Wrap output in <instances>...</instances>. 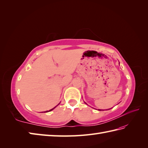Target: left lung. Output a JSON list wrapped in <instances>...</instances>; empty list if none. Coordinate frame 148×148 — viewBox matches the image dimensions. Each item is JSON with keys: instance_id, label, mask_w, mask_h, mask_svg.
<instances>
[{"instance_id": "obj_1", "label": "left lung", "mask_w": 148, "mask_h": 148, "mask_svg": "<svg viewBox=\"0 0 148 148\" xmlns=\"http://www.w3.org/2000/svg\"><path fill=\"white\" fill-rule=\"evenodd\" d=\"M84 103H86V102H84ZM86 104H87V103H86ZM102 109H99V111H102Z\"/></svg>"}]
</instances>
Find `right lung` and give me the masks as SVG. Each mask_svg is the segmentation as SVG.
<instances>
[{
	"label": "right lung",
	"mask_w": 148,
	"mask_h": 148,
	"mask_svg": "<svg viewBox=\"0 0 148 148\" xmlns=\"http://www.w3.org/2000/svg\"><path fill=\"white\" fill-rule=\"evenodd\" d=\"M59 104H60V103H58V105H59ZM58 105H57V106H58ZM56 106H55V108H53V109H50V110H49V111H45V112H49V111H52V110H53V109H55V108H56Z\"/></svg>",
	"instance_id": "right-lung-1"
}]
</instances>
